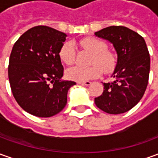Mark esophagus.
Wrapping results in <instances>:
<instances>
[{
  "instance_id": "obj_1",
  "label": "esophagus",
  "mask_w": 158,
  "mask_h": 158,
  "mask_svg": "<svg viewBox=\"0 0 158 158\" xmlns=\"http://www.w3.org/2000/svg\"><path fill=\"white\" fill-rule=\"evenodd\" d=\"M78 84H80V85H85V86H89L91 84V81H79L78 82Z\"/></svg>"
}]
</instances>
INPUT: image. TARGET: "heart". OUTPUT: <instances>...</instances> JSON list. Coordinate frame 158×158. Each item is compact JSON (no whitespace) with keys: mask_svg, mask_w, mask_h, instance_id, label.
<instances>
[{"mask_svg":"<svg viewBox=\"0 0 158 158\" xmlns=\"http://www.w3.org/2000/svg\"><path fill=\"white\" fill-rule=\"evenodd\" d=\"M78 44L81 48L93 53L90 63L97 64L101 67L104 72H109L114 66V57L113 54L106 51V44L101 40L94 38L82 39ZM60 58L66 64H72L76 59V50L72 43H65L60 50ZM96 64L89 67L83 66H74L66 71V77L68 79L75 81H87L94 79L101 75V69Z\"/></svg>","mask_w":158,"mask_h":158,"instance_id":"obj_1","label":"heart"}]
</instances>
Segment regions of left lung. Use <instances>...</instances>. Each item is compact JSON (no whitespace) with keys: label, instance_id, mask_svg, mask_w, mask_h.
Instances as JSON below:
<instances>
[{"label":"left lung","instance_id":"obj_1","mask_svg":"<svg viewBox=\"0 0 158 158\" xmlns=\"http://www.w3.org/2000/svg\"><path fill=\"white\" fill-rule=\"evenodd\" d=\"M94 35L110 42L117 53L111 76L114 81L103 83V93L94 98V103L107 114L126 113L139 103L147 87L151 58L146 43L138 32L125 27H106Z\"/></svg>","mask_w":158,"mask_h":158}]
</instances>
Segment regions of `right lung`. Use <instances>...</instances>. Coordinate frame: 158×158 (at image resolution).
I'll return each mask as SVG.
<instances>
[{
    "instance_id": "obj_1",
    "label": "right lung",
    "mask_w": 158,
    "mask_h": 158,
    "mask_svg": "<svg viewBox=\"0 0 158 158\" xmlns=\"http://www.w3.org/2000/svg\"><path fill=\"white\" fill-rule=\"evenodd\" d=\"M67 35L45 26L29 29L12 49L8 78L12 93L20 107L41 118L63 110L69 89L75 81L62 80L60 50Z\"/></svg>"
}]
</instances>
